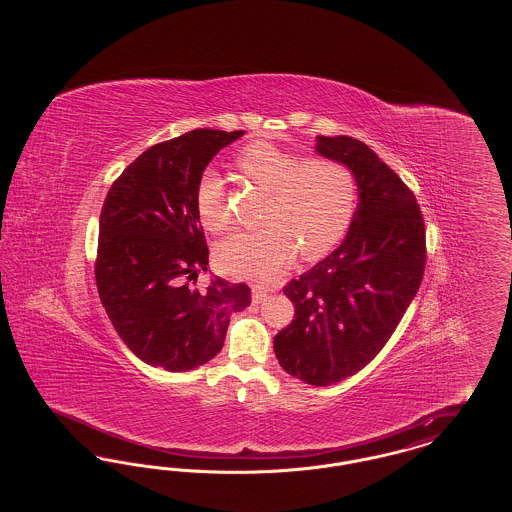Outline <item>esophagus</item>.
<instances>
[{"mask_svg":"<svg viewBox=\"0 0 512 512\" xmlns=\"http://www.w3.org/2000/svg\"><path fill=\"white\" fill-rule=\"evenodd\" d=\"M251 293H253V303H263V301H267L270 290H265L261 286H253Z\"/></svg>","mask_w":512,"mask_h":512,"instance_id":"esophagus-1","label":"esophagus"}]
</instances>
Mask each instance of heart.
I'll use <instances>...</instances> for the list:
<instances>
[{"label": "heart", "instance_id": "heart-1", "mask_svg": "<svg viewBox=\"0 0 512 512\" xmlns=\"http://www.w3.org/2000/svg\"><path fill=\"white\" fill-rule=\"evenodd\" d=\"M236 165L255 186L270 192V199L265 228L220 242L217 261L226 274L267 282L292 263L297 249L303 259H318L340 244L357 207V182L343 163L328 157L301 161L295 153L257 142L245 147ZM195 209L205 228H228L230 213L215 172L201 174Z\"/></svg>", "mask_w": 512, "mask_h": 512}]
</instances>
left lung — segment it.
Segmentation results:
<instances>
[{"label":"left lung","instance_id":"1","mask_svg":"<svg viewBox=\"0 0 512 512\" xmlns=\"http://www.w3.org/2000/svg\"><path fill=\"white\" fill-rule=\"evenodd\" d=\"M315 151L353 172L359 203L343 242L284 288L295 318L276 334L274 353L288 374L330 386L390 340L420 288L426 232L413 192L366 144L317 136Z\"/></svg>","mask_w":512,"mask_h":512}]
</instances>
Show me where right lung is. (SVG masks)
Masks as SVG:
<instances>
[{
	"mask_svg": "<svg viewBox=\"0 0 512 512\" xmlns=\"http://www.w3.org/2000/svg\"><path fill=\"white\" fill-rule=\"evenodd\" d=\"M199 128L144 151L107 192L99 215V299L126 347L147 365L186 372L224 345L230 315L251 303L245 284L211 278L195 188L222 147L244 136Z\"/></svg>",
	"mask_w": 512,
	"mask_h": 512,
	"instance_id": "1",
	"label": "right lung"
}]
</instances>
